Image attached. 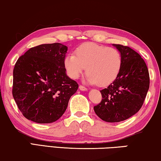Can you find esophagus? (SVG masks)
I'll list each match as a JSON object with an SVG mask.
<instances>
[{
    "mask_svg": "<svg viewBox=\"0 0 161 161\" xmlns=\"http://www.w3.org/2000/svg\"><path fill=\"white\" fill-rule=\"evenodd\" d=\"M79 89H80V91H88V89H87L86 87H84L83 86H79Z\"/></svg>",
    "mask_w": 161,
    "mask_h": 161,
    "instance_id": "obj_1",
    "label": "esophagus"
}]
</instances>
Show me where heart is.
Wrapping results in <instances>:
<instances>
[{
  "label": "heart",
  "instance_id": "obj_1",
  "mask_svg": "<svg viewBox=\"0 0 161 161\" xmlns=\"http://www.w3.org/2000/svg\"><path fill=\"white\" fill-rule=\"evenodd\" d=\"M68 75L77 79L85 71L86 81L90 84L106 86L117 78L122 66V56L117 49L95 43H86L78 46L64 58Z\"/></svg>",
  "mask_w": 161,
  "mask_h": 161
}]
</instances>
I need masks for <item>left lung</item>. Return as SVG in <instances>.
I'll list each match as a JSON object with an SVG mask.
<instances>
[{
    "label": "left lung",
    "mask_w": 161,
    "mask_h": 161,
    "mask_svg": "<svg viewBox=\"0 0 161 161\" xmlns=\"http://www.w3.org/2000/svg\"><path fill=\"white\" fill-rule=\"evenodd\" d=\"M113 46L120 53L122 66L117 78L101 91V103L94 106L96 115L109 123L125 120L138 112L150 84L148 70L140 55L128 46Z\"/></svg>",
    "instance_id": "8db88e82"
}]
</instances>
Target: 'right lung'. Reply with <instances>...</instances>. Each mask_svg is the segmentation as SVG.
<instances>
[{"label":"right lung","instance_id":"obj_1","mask_svg":"<svg viewBox=\"0 0 161 161\" xmlns=\"http://www.w3.org/2000/svg\"><path fill=\"white\" fill-rule=\"evenodd\" d=\"M68 47L61 43L42 44L20 56L14 69L13 96L27 119L53 123L66 110L78 83L66 74L64 58Z\"/></svg>","mask_w":161,"mask_h":161}]
</instances>
